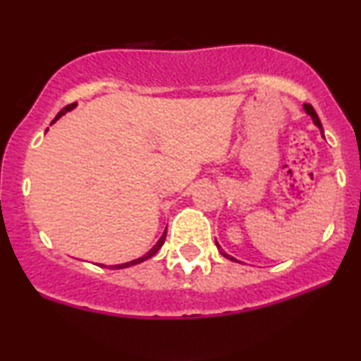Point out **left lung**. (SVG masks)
<instances>
[{"label": "left lung", "instance_id": "left-lung-1", "mask_svg": "<svg viewBox=\"0 0 361 361\" xmlns=\"http://www.w3.org/2000/svg\"><path fill=\"white\" fill-rule=\"evenodd\" d=\"M302 107H305L306 114L311 117V119H312V123H314V126H318V129H319V131H321V134H323V126H321V121H319V117H318V114H316V111L312 109V106H310V104H305V106H302ZM323 137H324V134H323ZM215 244H216V249L220 250V254H222L225 259H228V260H233V262H240V260H237L235 257H232V255L227 254V252H225V250L222 249V247H220V244H219V242H216V240H215Z\"/></svg>", "mask_w": 361, "mask_h": 361}]
</instances>
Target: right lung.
Here are the masks:
<instances>
[{
  "mask_svg": "<svg viewBox=\"0 0 361 361\" xmlns=\"http://www.w3.org/2000/svg\"><path fill=\"white\" fill-rule=\"evenodd\" d=\"M77 107V102H73V104H71V106H67V107H63L62 111L59 112V114H56V117L54 119V123L55 121H59L60 117H62L65 112H68V111H72V109H75ZM51 123V124H54ZM164 238H166V228H164V232H163V235L159 237V240L156 242V244L151 247L149 250L146 252L145 255H142V257H137V259H134V260H131V262H124V264H116V266H111L109 269H126V267H131V266H136V264H141V262H145V260H147V259H151L153 257V255L156 254V252H158L159 249H161V245L164 244ZM101 266H104V264H101Z\"/></svg>",
  "mask_w": 361,
  "mask_h": 361,
  "instance_id": "right-lung-1",
  "label": "right lung"
}]
</instances>
